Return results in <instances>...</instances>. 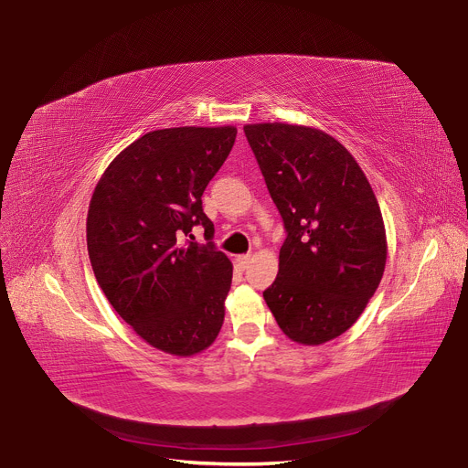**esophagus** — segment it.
I'll list each match as a JSON object with an SVG mask.
<instances>
[{"label":"esophagus","instance_id":"34e87169","mask_svg":"<svg viewBox=\"0 0 468 468\" xmlns=\"http://www.w3.org/2000/svg\"><path fill=\"white\" fill-rule=\"evenodd\" d=\"M250 261H252V256H250V254H242V256L237 258V265H239L240 269H247V267L250 265Z\"/></svg>","mask_w":468,"mask_h":468}]
</instances>
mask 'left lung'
<instances>
[{
	"mask_svg": "<svg viewBox=\"0 0 468 468\" xmlns=\"http://www.w3.org/2000/svg\"><path fill=\"white\" fill-rule=\"evenodd\" d=\"M244 134L286 228L263 300L292 341L323 346L358 321L381 282L387 235L376 193L321 129L250 122Z\"/></svg>",
	"mask_w": 468,
	"mask_h": 468,
	"instance_id": "1",
	"label": "left lung"
}]
</instances>
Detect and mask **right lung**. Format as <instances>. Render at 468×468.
Returning a JSON list of instances; mask_svg holds the SVG:
<instances>
[{
  "instance_id": "right-lung-1",
  "label": "right lung",
  "mask_w": 468,
  "mask_h": 468,
  "mask_svg": "<svg viewBox=\"0 0 468 468\" xmlns=\"http://www.w3.org/2000/svg\"><path fill=\"white\" fill-rule=\"evenodd\" d=\"M237 127L152 131L127 145L98 180L87 214L94 277L117 314L172 356L208 349L226 316L233 263L214 244H182L214 224L203 191L228 159Z\"/></svg>"
}]
</instances>
